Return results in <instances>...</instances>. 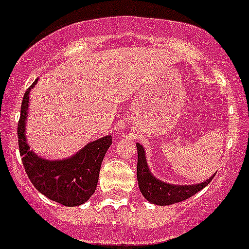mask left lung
<instances>
[{"mask_svg": "<svg viewBox=\"0 0 249 249\" xmlns=\"http://www.w3.org/2000/svg\"><path fill=\"white\" fill-rule=\"evenodd\" d=\"M138 147V183L140 192L147 199L150 203L156 204V205H171V204L179 203L190 198L198 192H200L203 188H205L209 183L213 180V177L199 184L193 185H177L171 184V183H164L162 180L157 179L155 176L150 172L146 162L145 150L140 143H136Z\"/></svg>", "mask_w": 249, "mask_h": 249, "instance_id": "1", "label": "left lung"}]
</instances>
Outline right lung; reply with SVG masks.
Here are the masks:
<instances>
[{"instance_id": "right-lung-1", "label": "right lung", "mask_w": 249, "mask_h": 249, "mask_svg": "<svg viewBox=\"0 0 249 249\" xmlns=\"http://www.w3.org/2000/svg\"><path fill=\"white\" fill-rule=\"evenodd\" d=\"M36 82L38 78L25 90L20 107L17 134L23 166L36 190L50 200L65 206L81 205L96 190L102 161L111 145V136L107 135L87 143L69 159L49 161L39 157L34 151L29 150L25 138L29 93Z\"/></svg>"}]
</instances>
